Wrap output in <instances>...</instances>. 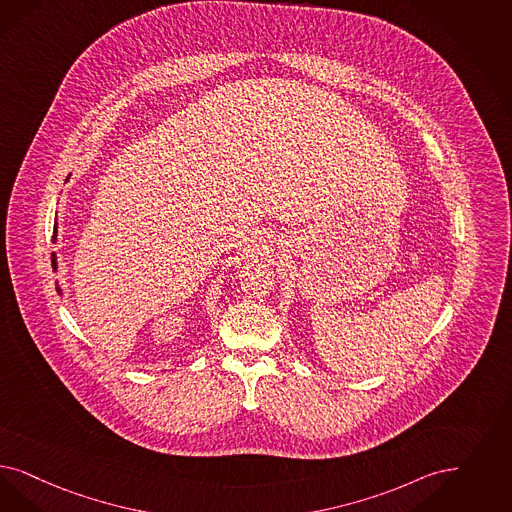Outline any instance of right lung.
<instances>
[{
  "label": "right lung",
  "mask_w": 512,
  "mask_h": 512,
  "mask_svg": "<svg viewBox=\"0 0 512 512\" xmlns=\"http://www.w3.org/2000/svg\"><path fill=\"white\" fill-rule=\"evenodd\" d=\"M56 232H58V230H56V225H54L53 242L56 240ZM51 259H53V270H56V268H58V263H56V253L51 255ZM56 289H58V293H62V289H60V287H56Z\"/></svg>",
  "instance_id": "1"
}]
</instances>
